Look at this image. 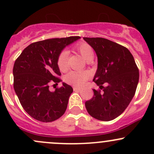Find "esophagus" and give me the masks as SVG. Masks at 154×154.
<instances>
[{"label":"esophagus","instance_id":"esophagus-1","mask_svg":"<svg viewBox=\"0 0 154 154\" xmlns=\"http://www.w3.org/2000/svg\"><path fill=\"white\" fill-rule=\"evenodd\" d=\"M73 89H74V91H80L82 90V88H78V87H74V88H73Z\"/></svg>","mask_w":154,"mask_h":154}]
</instances>
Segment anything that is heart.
Listing matches in <instances>:
<instances>
[{"mask_svg":"<svg viewBox=\"0 0 154 154\" xmlns=\"http://www.w3.org/2000/svg\"><path fill=\"white\" fill-rule=\"evenodd\" d=\"M76 50L83 57L84 59L87 60L91 57H94V51L91 47L86 43H79L74 47ZM69 51L63 50L60 53L57 57V66L61 72H65L68 69V58H69ZM89 77V74L87 72H77L72 71L66 74L65 80L70 84L80 86L82 85L85 80Z\"/></svg>","mask_w":154,"mask_h":154,"instance_id":"b5f03b06","label":"heart"}]
</instances>
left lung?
<instances>
[{
    "instance_id": "obj_1",
    "label": "left lung",
    "mask_w": 154,
    "mask_h": 154,
    "mask_svg": "<svg viewBox=\"0 0 154 154\" xmlns=\"http://www.w3.org/2000/svg\"><path fill=\"white\" fill-rule=\"evenodd\" d=\"M97 56V69L94 81L103 89H93L94 97L85 102L87 111L92 117L110 121L122 114L128 106L139 82V69L127 48L102 38H83ZM107 82L108 85L103 87Z\"/></svg>"
}]
</instances>
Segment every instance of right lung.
Listing matches in <instances>:
<instances>
[{
  "label": "right lung",
  "instance_id": "obj_1",
  "mask_svg": "<svg viewBox=\"0 0 154 154\" xmlns=\"http://www.w3.org/2000/svg\"><path fill=\"white\" fill-rule=\"evenodd\" d=\"M80 38H53L33 43L24 48L14 62V91L23 109L34 119L49 122L63 115L72 87L63 82L61 88L51 91L49 83L61 81L57 77L61 74L58 55Z\"/></svg>",
  "mask_w": 154,
  "mask_h": 154
}]
</instances>
